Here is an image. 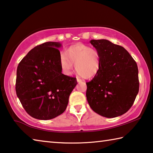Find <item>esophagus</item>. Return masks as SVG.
Segmentation results:
<instances>
[{"label":"esophagus","instance_id":"esophagus-1","mask_svg":"<svg viewBox=\"0 0 153 153\" xmlns=\"http://www.w3.org/2000/svg\"><path fill=\"white\" fill-rule=\"evenodd\" d=\"M77 82L78 83H82L83 81H82V79H81L80 78H77Z\"/></svg>","mask_w":153,"mask_h":153}]
</instances>
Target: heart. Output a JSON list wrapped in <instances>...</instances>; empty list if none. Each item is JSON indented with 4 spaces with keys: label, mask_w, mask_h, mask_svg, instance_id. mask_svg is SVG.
I'll use <instances>...</instances> for the list:
<instances>
[{
    "label": "heart",
    "mask_w": 153,
    "mask_h": 153,
    "mask_svg": "<svg viewBox=\"0 0 153 153\" xmlns=\"http://www.w3.org/2000/svg\"><path fill=\"white\" fill-rule=\"evenodd\" d=\"M59 62L65 75H71L75 64L77 74L88 79L95 77L101 68L99 52L83 43H77L67 47L64 51V55H61Z\"/></svg>",
    "instance_id": "heart-1"
}]
</instances>
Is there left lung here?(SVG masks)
Masks as SVG:
<instances>
[{
    "mask_svg": "<svg viewBox=\"0 0 153 153\" xmlns=\"http://www.w3.org/2000/svg\"><path fill=\"white\" fill-rule=\"evenodd\" d=\"M90 42L100 53L101 68L86 82L88 102L102 117H118L131 107L138 93V66L123 46L104 39Z\"/></svg>",
    "mask_w": 153,
    "mask_h": 153,
    "instance_id": "obj_1",
    "label": "left lung"
}]
</instances>
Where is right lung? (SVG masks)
<instances>
[{"mask_svg": "<svg viewBox=\"0 0 153 153\" xmlns=\"http://www.w3.org/2000/svg\"><path fill=\"white\" fill-rule=\"evenodd\" d=\"M61 44L47 42L32 49L18 65L15 90L25 111L35 119L51 120L65 111L77 84L61 73Z\"/></svg>", "mask_w": 153, "mask_h": 153, "instance_id": "obj_1", "label": "right lung"}]
</instances>
